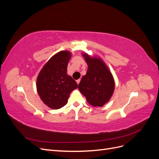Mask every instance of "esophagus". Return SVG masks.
Wrapping results in <instances>:
<instances>
[{
  "mask_svg": "<svg viewBox=\"0 0 159 159\" xmlns=\"http://www.w3.org/2000/svg\"><path fill=\"white\" fill-rule=\"evenodd\" d=\"M76 82H77V84H80V79L78 80H76Z\"/></svg>",
  "mask_w": 159,
  "mask_h": 159,
  "instance_id": "34e87169",
  "label": "esophagus"
}]
</instances>
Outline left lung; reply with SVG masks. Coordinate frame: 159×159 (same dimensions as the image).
I'll list each match as a JSON object with an SVG mask.
<instances>
[{
    "mask_svg": "<svg viewBox=\"0 0 159 159\" xmlns=\"http://www.w3.org/2000/svg\"><path fill=\"white\" fill-rule=\"evenodd\" d=\"M82 56L88 64L87 73L81 78L78 89L94 107H102L111 98L115 89L113 77L107 66L98 57H90L86 53Z\"/></svg>",
    "mask_w": 159,
    "mask_h": 159,
    "instance_id": "1",
    "label": "left lung"
}]
</instances>
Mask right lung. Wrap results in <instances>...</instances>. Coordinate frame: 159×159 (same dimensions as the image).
I'll use <instances>...</instances> for the list:
<instances>
[{
    "mask_svg": "<svg viewBox=\"0 0 159 159\" xmlns=\"http://www.w3.org/2000/svg\"><path fill=\"white\" fill-rule=\"evenodd\" d=\"M69 51H60L44 66L37 78L36 88L40 99L48 107L57 109L68 103L70 93L78 84L67 74L71 57Z\"/></svg>",
    "mask_w": 159,
    "mask_h": 159,
    "instance_id": "1",
    "label": "right lung"
}]
</instances>
